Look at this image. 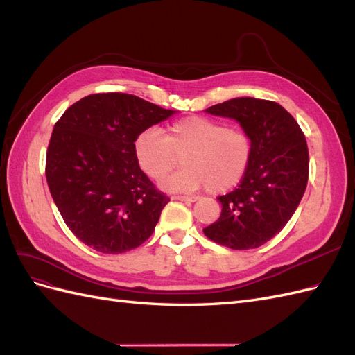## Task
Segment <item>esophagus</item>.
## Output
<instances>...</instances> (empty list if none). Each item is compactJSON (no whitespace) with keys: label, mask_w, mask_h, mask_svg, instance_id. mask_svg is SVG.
I'll return each mask as SVG.
<instances>
[{"label":"esophagus","mask_w":355,"mask_h":355,"mask_svg":"<svg viewBox=\"0 0 355 355\" xmlns=\"http://www.w3.org/2000/svg\"><path fill=\"white\" fill-rule=\"evenodd\" d=\"M171 200H176V201H185V202H194L197 201V197H180V196H173Z\"/></svg>","instance_id":"34e87169"}]
</instances>
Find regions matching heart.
Returning <instances> with one entry per match:
<instances>
[{
  "instance_id": "1",
  "label": "heart",
  "mask_w": 355,
  "mask_h": 355,
  "mask_svg": "<svg viewBox=\"0 0 355 355\" xmlns=\"http://www.w3.org/2000/svg\"><path fill=\"white\" fill-rule=\"evenodd\" d=\"M133 151L139 168L154 180L170 173L180 158L184 167L161 184L167 191L194 192L207 187L210 192H223L245 175L253 144L249 135L227 123L191 116L171 123L164 136L154 128L141 133Z\"/></svg>"
}]
</instances>
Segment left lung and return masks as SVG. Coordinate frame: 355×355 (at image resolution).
Listing matches in <instances>:
<instances>
[{
  "mask_svg": "<svg viewBox=\"0 0 355 355\" xmlns=\"http://www.w3.org/2000/svg\"><path fill=\"white\" fill-rule=\"evenodd\" d=\"M204 111L240 123L253 153L240 185L218 198L219 219L202 232L234 250L256 249L284 228L304 197L309 168L305 136L272 101L235 98Z\"/></svg>",
  "mask_w": 355,
  "mask_h": 355,
  "instance_id": "8db88e82",
  "label": "left lung"
}]
</instances>
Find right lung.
<instances>
[{
    "label": "right lung",
    "instance_id": "add662e5",
    "mask_svg": "<svg viewBox=\"0 0 355 355\" xmlns=\"http://www.w3.org/2000/svg\"><path fill=\"white\" fill-rule=\"evenodd\" d=\"M176 111L137 96H85L63 112L47 149L50 194L75 237L118 254L151 237L170 201L139 168L135 141Z\"/></svg>",
    "mask_w": 355,
    "mask_h": 355
}]
</instances>
